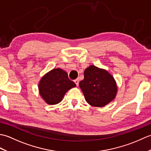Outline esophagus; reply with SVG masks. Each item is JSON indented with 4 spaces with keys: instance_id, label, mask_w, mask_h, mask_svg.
I'll return each instance as SVG.
<instances>
[{
    "instance_id": "1",
    "label": "esophagus",
    "mask_w": 151,
    "mask_h": 151,
    "mask_svg": "<svg viewBox=\"0 0 151 151\" xmlns=\"http://www.w3.org/2000/svg\"><path fill=\"white\" fill-rule=\"evenodd\" d=\"M75 82L76 85L78 86V84H79V81H78V79H76V80H75Z\"/></svg>"
}]
</instances>
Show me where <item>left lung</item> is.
<instances>
[{
    "label": "left lung",
    "instance_id": "8db88e82",
    "mask_svg": "<svg viewBox=\"0 0 151 151\" xmlns=\"http://www.w3.org/2000/svg\"><path fill=\"white\" fill-rule=\"evenodd\" d=\"M84 78L79 83L88 103L102 107L115 97L117 86L115 80L104 69L90 65L84 70Z\"/></svg>",
    "mask_w": 151,
    "mask_h": 151
}]
</instances>
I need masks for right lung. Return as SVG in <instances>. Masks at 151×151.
<instances>
[{
	"label": "right lung",
	"instance_id": "obj_1",
	"mask_svg": "<svg viewBox=\"0 0 151 151\" xmlns=\"http://www.w3.org/2000/svg\"><path fill=\"white\" fill-rule=\"evenodd\" d=\"M74 87H76L75 83L68 78L65 71L60 68L47 73L39 84L41 96L47 104L51 105L62 101L65 93Z\"/></svg>",
	"mask_w": 151,
	"mask_h": 151
}]
</instances>
